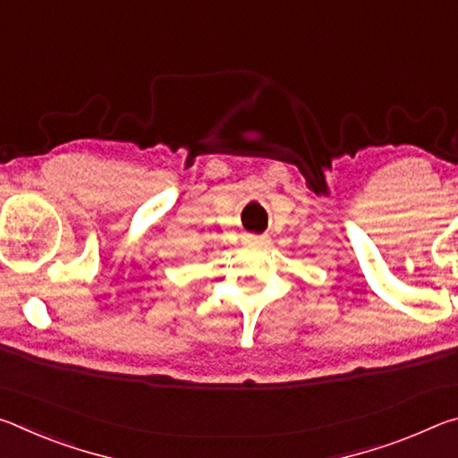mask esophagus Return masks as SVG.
<instances>
[{"instance_id":"esophagus-1","label":"esophagus","mask_w":458,"mask_h":458,"mask_svg":"<svg viewBox=\"0 0 458 458\" xmlns=\"http://www.w3.org/2000/svg\"><path fill=\"white\" fill-rule=\"evenodd\" d=\"M246 244H268L267 234H244Z\"/></svg>"}]
</instances>
